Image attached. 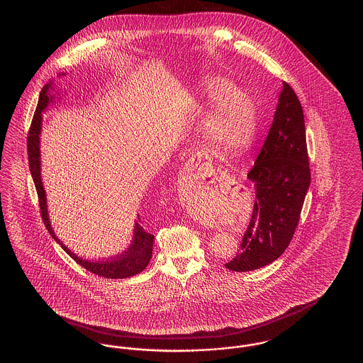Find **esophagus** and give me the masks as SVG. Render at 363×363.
<instances>
[{"mask_svg": "<svg viewBox=\"0 0 363 363\" xmlns=\"http://www.w3.org/2000/svg\"><path fill=\"white\" fill-rule=\"evenodd\" d=\"M199 157H200V156H199ZM216 174H219V170H218V172L212 170V172H209V173H206V177H207L208 179H209L211 182H213V181H215V178H216Z\"/></svg>", "mask_w": 363, "mask_h": 363, "instance_id": "obj_1", "label": "esophagus"}]
</instances>
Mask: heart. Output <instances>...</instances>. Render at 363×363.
<instances>
[{
    "label": "heart",
    "instance_id": "1",
    "mask_svg": "<svg viewBox=\"0 0 363 363\" xmlns=\"http://www.w3.org/2000/svg\"><path fill=\"white\" fill-rule=\"evenodd\" d=\"M201 95L208 104H218L206 125L208 138L213 145L223 151L246 148L255 136L257 125L255 102L237 91L233 83L220 77L207 80Z\"/></svg>",
    "mask_w": 363,
    "mask_h": 363
}]
</instances>
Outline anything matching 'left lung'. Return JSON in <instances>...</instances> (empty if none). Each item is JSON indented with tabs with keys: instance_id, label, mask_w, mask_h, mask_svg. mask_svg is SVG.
<instances>
[{
	"instance_id": "1",
	"label": "left lung",
	"mask_w": 363,
	"mask_h": 363,
	"mask_svg": "<svg viewBox=\"0 0 363 363\" xmlns=\"http://www.w3.org/2000/svg\"><path fill=\"white\" fill-rule=\"evenodd\" d=\"M247 178L256 201L241 250L225 268L255 271L279 259L293 240L311 185L306 130L301 102L283 82L272 126Z\"/></svg>"
}]
</instances>
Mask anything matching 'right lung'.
I'll use <instances>...</instances> for the list:
<instances>
[{"label":"right lung","instance_id":"1","mask_svg":"<svg viewBox=\"0 0 363 363\" xmlns=\"http://www.w3.org/2000/svg\"><path fill=\"white\" fill-rule=\"evenodd\" d=\"M49 86H43L39 95L38 106L35 110L34 118L31 122L28 136H27V151H28V166L30 172L34 179L35 189L38 193L39 200V208L40 215L45 222L48 231H50L52 238L61 245V247L69 255L72 259H74L79 265L86 268L91 274H95L98 277H107V279H125V277H135L141 271L145 269L150 259L152 257V246H154V235L145 231L141 225L140 215L135 223V235L130 246L116 257L113 259H101V261H89V259L77 257L74 253H72L69 249L62 245L52 231L49 215H48V206H46V193L42 185L40 179V160H39V135H40V125H42V111L48 107L50 102L49 94H48Z\"/></svg>","mask_w":363,"mask_h":363}]
</instances>
